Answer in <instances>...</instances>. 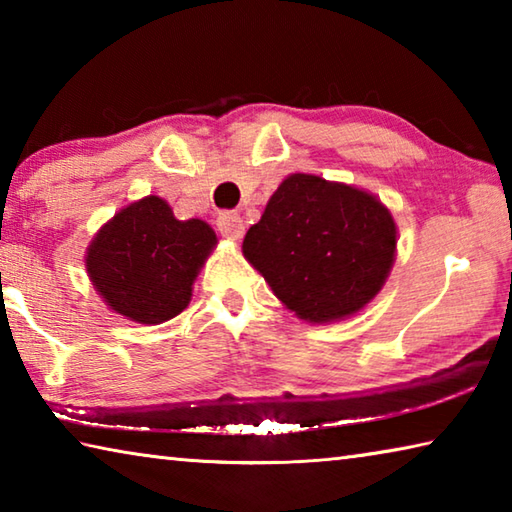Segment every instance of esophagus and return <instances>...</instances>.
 Returning a JSON list of instances; mask_svg holds the SVG:
<instances>
[{"label": "esophagus", "mask_w": 512, "mask_h": 512, "mask_svg": "<svg viewBox=\"0 0 512 512\" xmlns=\"http://www.w3.org/2000/svg\"><path fill=\"white\" fill-rule=\"evenodd\" d=\"M216 228H219V232L225 239L239 241L241 237H244L246 225H244V219H241L237 212H223V214H219V219H216Z\"/></svg>", "instance_id": "esophagus-1"}]
</instances>
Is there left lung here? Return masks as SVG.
<instances>
[{"mask_svg":"<svg viewBox=\"0 0 512 512\" xmlns=\"http://www.w3.org/2000/svg\"><path fill=\"white\" fill-rule=\"evenodd\" d=\"M391 212L363 189L291 173L244 239V257L296 316L332 323L357 314L395 262Z\"/></svg>","mask_w":512,"mask_h":512,"instance_id":"obj_1","label":"left lung"}]
</instances>
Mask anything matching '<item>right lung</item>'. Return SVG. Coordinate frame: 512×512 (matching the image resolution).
I'll use <instances>...</instances> for the list:
<instances>
[{
  "instance_id": "obj_1",
  "label": "right lung",
  "mask_w": 512,
  "mask_h": 512,
  "mask_svg": "<svg viewBox=\"0 0 512 512\" xmlns=\"http://www.w3.org/2000/svg\"><path fill=\"white\" fill-rule=\"evenodd\" d=\"M214 246L216 235L205 221H178L167 201L146 196L97 232L85 268L112 311L158 325L189 305L192 284Z\"/></svg>"
}]
</instances>
